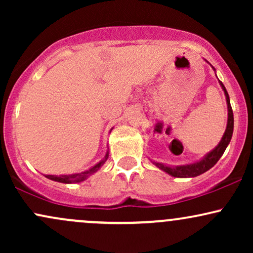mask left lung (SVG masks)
<instances>
[{
  "instance_id": "left-lung-1",
  "label": "left lung",
  "mask_w": 253,
  "mask_h": 253,
  "mask_svg": "<svg viewBox=\"0 0 253 253\" xmlns=\"http://www.w3.org/2000/svg\"><path fill=\"white\" fill-rule=\"evenodd\" d=\"M220 84H221L223 91H225L226 101H227L228 119H227V127H226L225 134H223L219 145H217L211 152L208 153L205 158L201 159L200 162H196V163H193L189 165H179V167H168V165L165 164L153 162V164H155L156 167H158L159 169H162L163 171H165V172L169 173V175L173 177H195V176L201 175L203 172H206V171H208L211 168H213L214 165L217 163V161L221 158L223 152H225L226 147H227L229 141H231L232 134H233L234 119H233V110H232L231 103H229V96H228L227 90H226L222 82H220Z\"/></svg>"
}]
</instances>
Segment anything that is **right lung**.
Masks as SVG:
<instances>
[{
  "label": "right lung",
  "mask_w": 253,
  "mask_h": 253,
  "mask_svg": "<svg viewBox=\"0 0 253 253\" xmlns=\"http://www.w3.org/2000/svg\"><path fill=\"white\" fill-rule=\"evenodd\" d=\"M108 158V153H107L106 157H104L103 161H101L100 163H97L96 165H94L92 168H90L89 170L83 171V172L80 173H74V175H60V176H53V175H46L47 178L52 179V181H56V182H60V183H75V182H82L86 177H89L90 175H92L94 172L100 169L101 167L104 164V162L107 161Z\"/></svg>",
  "instance_id": "1"
}]
</instances>
